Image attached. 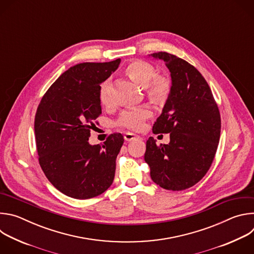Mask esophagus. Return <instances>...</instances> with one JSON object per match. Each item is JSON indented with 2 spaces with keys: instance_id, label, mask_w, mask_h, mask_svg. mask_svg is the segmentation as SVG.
<instances>
[{
  "instance_id": "1",
  "label": "esophagus",
  "mask_w": 254,
  "mask_h": 254,
  "mask_svg": "<svg viewBox=\"0 0 254 254\" xmlns=\"http://www.w3.org/2000/svg\"><path fill=\"white\" fill-rule=\"evenodd\" d=\"M125 139L127 140V141H130V140H133V139H139L140 136L137 135V134H134L132 132H126L125 133Z\"/></svg>"
}]
</instances>
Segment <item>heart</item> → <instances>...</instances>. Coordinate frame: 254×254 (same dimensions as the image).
Segmentation results:
<instances>
[{
	"instance_id": "1",
	"label": "heart",
	"mask_w": 254,
	"mask_h": 254,
	"mask_svg": "<svg viewBox=\"0 0 254 254\" xmlns=\"http://www.w3.org/2000/svg\"><path fill=\"white\" fill-rule=\"evenodd\" d=\"M126 75L136 85L146 89L149 98L155 102L164 100L170 93L171 83L163 76H155L154 67L143 61H133L125 69ZM99 100L101 104L108 105L107 83L104 82L99 89ZM151 116V111L147 106L129 108L122 113L119 125L131 130H139L143 127L144 122Z\"/></svg>"
}]
</instances>
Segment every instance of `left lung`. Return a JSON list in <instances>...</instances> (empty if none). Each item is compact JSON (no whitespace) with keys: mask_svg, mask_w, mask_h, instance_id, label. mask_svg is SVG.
Returning <instances> with one entry per match:
<instances>
[{"mask_svg":"<svg viewBox=\"0 0 254 254\" xmlns=\"http://www.w3.org/2000/svg\"><path fill=\"white\" fill-rule=\"evenodd\" d=\"M165 62L171 72V90L154 133H170L158 146L150 136L144 161L154 182L166 190L188 189L206 175L220 138L221 120L212 91L200 72L167 52L149 55Z\"/></svg>","mask_w":254,"mask_h":254,"instance_id":"left-lung-1","label":"left lung"}]
</instances>
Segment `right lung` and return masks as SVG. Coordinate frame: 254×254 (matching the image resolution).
Instances as JSON below:
<instances>
[{
	"label": "right lung",
	"instance_id": "right-lung-1",
	"mask_svg": "<svg viewBox=\"0 0 254 254\" xmlns=\"http://www.w3.org/2000/svg\"><path fill=\"white\" fill-rule=\"evenodd\" d=\"M121 59L70 67L42 97L35 117L39 164L50 183L64 195L89 199L114 182L122 133L90 144V128L101 115L100 84L119 68Z\"/></svg>",
	"mask_w": 254,
	"mask_h": 254
}]
</instances>
